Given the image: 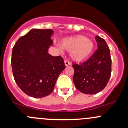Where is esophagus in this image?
Returning a JSON list of instances; mask_svg holds the SVG:
<instances>
[{"label": "esophagus", "mask_w": 128, "mask_h": 128, "mask_svg": "<svg viewBox=\"0 0 128 128\" xmlns=\"http://www.w3.org/2000/svg\"><path fill=\"white\" fill-rule=\"evenodd\" d=\"M64 64H65L66 66H68L70 64V62L69 61H68V60H64Z\"/></svg>", "instance_id": "esophagus-1"}]
</instances>
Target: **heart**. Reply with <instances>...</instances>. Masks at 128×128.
Listing matches in <instances>:
<instances>
[{
  "mask_svg": "<svg viewBox=\"0 0 128 128\" xmlns=\"http://www.w3.org/2000/svg\"><path fill=\"white\" fill-rule=\"evenodd\" d=\"M60 46L62 50L70 52L74 60H84L92 53L94 49L93 41L83 36H75L62 40Z\"/></svg>",
  "mask_w": 128,
  "mask_h": 128,
  "instance_id": "1",
  "label": "heart"
}]
</instances>
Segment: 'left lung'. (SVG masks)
<instances>
[{
  "label": "left lung",
  "instance_id": "8db88e82",
  "mask_svg": "<svg viewBox=\"0 0 128 128\" xmlns=\"http://www.w3.org/2000/svg\"><path fill=\"white\" fill-rule=\"evenodd\" d=\"M97 50L82 64L74 63L73 81L80 92L95 94L106 86L112 73V59L106 42L99 36H95Z\"/></svg>",
  "mask_w": 128,
  "mask_h": 128
}]
</instances>
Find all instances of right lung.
Segmentation results:
<instances>
[{
	"label": "right lung",
	"mask_w": 128,
	"mask_h": 128,
	"mask_svg": "<svg viewBox=\"0 0 128 128\" xmlns=\"http://www.w3.org/2000/svg\"><path fill=\"white\" fill-rule=\"evenodd\" d=\"M53 33L52 30L32 29L13 48L11 64L14 79L24 94L32 97L50 95L66 68L61 56L48 52L52 44Z\"/></svg>",
	"instance_id": "obj_1"
}]
</instances>
